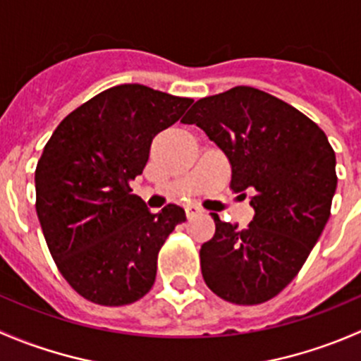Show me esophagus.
Listing matches in <instances>:
<instances>
[{
	"label": "esophagus",
	"mask_w": 361,
	"mask_h": 361,
	"mask_svg": "<svg viewBox=\"0 0 361 361\" xmlns=\"http://www.w3.org/2000/svg\"><path fill=\"white\" fill-rule=\"evenodd\" d=\"M187 216L188 218H194V216H197V214H202L204 211H202V207H199V206H195V204H190V206H187Z\"/></svg>",
	"instance_id": "34e87169"
}]
</instances>
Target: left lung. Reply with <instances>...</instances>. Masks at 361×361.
Segmentation results:
<instances>
[{
	"label": "left lung",
	"instance_id": "obj_1",
	"mask_svg": "<svg viewBox=\"0 0 361 361\" xmlns=\"http://www.w3.org/2000/svg\"><path fill=\"white\" fill-rule=\"evenodd\" d=\"M232 166L231 188L251 195L246 228L213 214L216 231L201 246L202 278L234 304H262L297 276L330 218L336 154L325 133L285 101L239 85L204 97L183 116Z\"/></svg>",
	"mask_w": 361,
	"mask_h": 361
}]
</instances>
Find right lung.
<instances>
[{
    "label": "right lung",
    "instance_id": "right-lung-1",
    "mask_svg": "<svg viewBox=\"0 0 361 361\" xmlns=\"http://www.w3.org/2000/svg\"><path fill=\"white\" fill-rule=\"evenodd\" d=\"M192 103L140 83L111 87L69 113L43 148L36 213L61 274L87 300L133 304L154 286L159 250L187 216L176 204L150 213L129 181Z\"/></svg>",
    "mask_w": 361,
    "mask_h": 361
}]
</instances>
